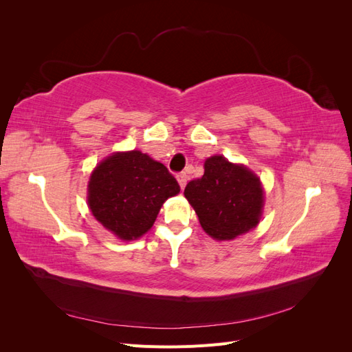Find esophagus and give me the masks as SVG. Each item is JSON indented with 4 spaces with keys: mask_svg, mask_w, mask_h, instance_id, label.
I'll list each match as a JSON object with an SVG mask.
<instances>
[{
    "mask_svg": "<svg viewBox=\"0 0 352 352\" xmlns=\"http://www.w3.org/2000/svg\"><path fill=\"white\" fill-rule=\"evenodd\" d=\"M177 182H179V185H180V188H185V185H186V180H188V173L186 172H182V173H179L177 176Z\"/></svg>",
    "mask_w": 352,
    "mask_h": 352,
    "instance_id": "34e87169",
    "label": "esophagus"
}]
</instances>
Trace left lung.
I'll use <instances>...</instances> for the list:
<instances>
[{
    "instance_id": "1",
    "label": "left lung",
    "mask_w": 352,
    "mask_h": 352,
    "mask_svg": "<svg viewBox=\"0 0 352 352\" xmlns=\"http://www.w3.org/2000/svg\"><path fill=\"white\" fill-rule=\"evenodd\" d=\"M184 194L201 228L217 241L236 238L260 223L264 206L260 179L223 155L207 158L204 175L190 180Z\"/></svg>"
}]
</instances>
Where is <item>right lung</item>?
<instances>
[{
	"instance_id": "obj_1",
	"label": "right lung",
	"mask_w": 352,
	"mask_h": 352,
	"mask_svg": "<svg viewBox=\"0 0 352 352\" xmlns=\"http://www.w3.org/2000/svg\"><path fill=\"white\" fill-rule=\"evenodd\" d=\"M180 192L167 167L141 151L114 153L95 167L88 184L94 217L123 241L150 230L164 201Z\"/></svg>"
}]
</instances>
